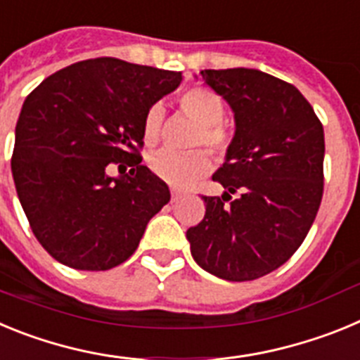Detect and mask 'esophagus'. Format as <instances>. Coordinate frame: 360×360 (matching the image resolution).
Listing matches in <instances>:
<instances>
[{
  "label": "esophagus",
  "mask_w": 360,
  "mask_h": 360,
  "mask_svg": "<svg viewBox=\"0 0 360 360\" xmlns=\"http://www.w3.org/2000/svg\"><path fill=\"white\" fill-rule=\"evenodd\" d=\"M178 198H182V193H180V191H176V189L171 191V202H176Z\"/></svg>",
  "instance_id": "obj_1"
}]
</instances>
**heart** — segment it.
I'll use <instances>...</instances> for the list:
<instances>
[{
    "label": "heart",
    "mask_w": 360,
    "mask_h": 360,
    "mask_svg": "<svg viewBox=\"0 0 360 360\" xmlns=\"http://www.w3.org/2000/svg\"><path fill=\"white\" fill-rule=\"evenodd\" d=\"M180 108L187 117L200 124V131L195 136V148L207 146L214 155L224 157L231 144V135L221 126L225 117V104L209 88H189L180 95ZM164 129V108L162 104H153L146 111L142 124V136L148 146H155L162 136ZM211 157L207 151L191 153V155H176L167 149L155 153L149 158V169L162 182L169 184L176 189H186L196 184L200 178L211 171Z\"/></svg>",
    "instance_id": "b5f03b06"
}]
</instances>
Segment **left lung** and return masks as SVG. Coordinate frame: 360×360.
<instances>
[{"label":"left lung","instance_id":"left-lung-1","mask_svg":"<svg viewBox=\"0 0 360 360\" xmlns=\"http://www.w3.org/2000/svg\"><path fill=\"white\" fill-rule=\"evenodd\" d=\"M200 73L231 106L236 129L224 165L212 174L225 193L203 196L205 216L187 231V241L209 274L252 281L287 262L316 219L323 124L301 91L274 75L252 68Z\"/></svg>","mask_w":360,"mask_h":360}]
</instances>
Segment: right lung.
<instances>
[{
    "label": "right lung",
    "instance_id": "right-lung-1",
    "mask_svg": "<svg viewBox=\"0 0 360 360\" xmlns=\"http://www.w3.org/2000/svg\"><path fill=\"white\" fill-rule=\"evenodd\" d=\"M182 73L97 57L44 79L25 98L12 176L32 232L57 262L108 270L136 250L169 187L142 165L146 111ZM111 161L130 171L110 177Z\"/></svg>",
    "mask_w": 360,
    "mask_h": 360
}]
</instances>
